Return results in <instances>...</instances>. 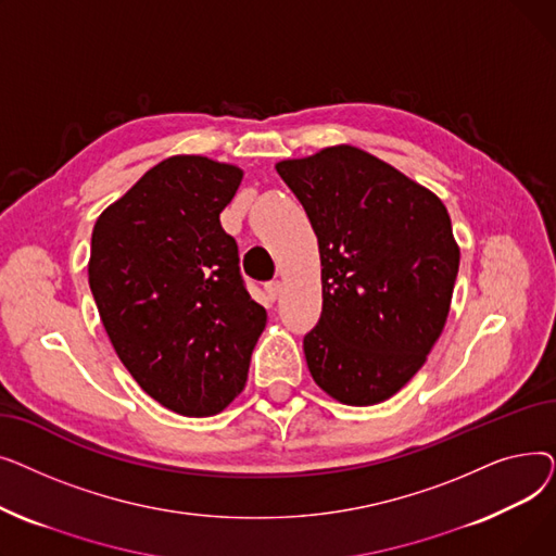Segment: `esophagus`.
I'll use <instances>...</instances> for the list:
<instances>
[{"label": "esophagus", "instance_id": "34e87169", "mask_svg": "<svg viewBox=\"0 0 556 556\" xmlns=\"http://www.w3.org/2000/svg\"><path fill=\"white\" fill-rule=\"evenodd\" d=\"M263 288H266V295H268V300H270V302H275V300H277V295H279V290H281V283H279V279H273V281H268V283L263 286Z\"/></svg>", "mask_w": 556, "mask_h": 556}]
</instances>
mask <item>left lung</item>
Instances as JSON below:
<instances>
[{"label":"left lung","mask_w":556,"mask_h":556,"mask_svg":"<svg viewBox=\"0 0 556 556\" xmlns=\"http://www.w3.org/2000/svg\"><path fill=\"white\" fill-rule=\"evenodd\" d=\"M323 261V315L304 336L313 381L346 405L394 396L442 336L459 268L444 202L356 146L277 166Z\"/></svg>","instance_id":"left-lung-1"}]
</instances>
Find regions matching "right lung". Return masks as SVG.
Here are the masks:
<instances>
[{"label": "right lung", "instance_id": "right-lung-1", "mask_svg": "<svg viewBox=\"0 0 556 556\" xmlns=\"http://www.w3.org/2000/svg\"><path fill=\"white\" fill-rule=\"evenodd\" d=\"M243 170L173 155L97 218L90 288L116 356L168 410L212 417L239 396L266 308L220 227Z\"/></svg>", "mask_w": 556, "mask_h": 556}]
</instances>
